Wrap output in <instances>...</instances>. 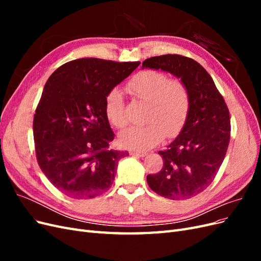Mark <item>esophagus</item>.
Returning a JSON list of instances; mask_svg holds the SVG:
<instances>
[{
    "label": "esophagus",
    "instance_id": "obj_1",
    "mask_svg": "<svg viewBox=\"0 0 261 261\" xmlns=\"http://www.w3.org/2000/svg\"><path fill=\"white\" fill-rule=\"evenodd\" d=\"M129 153L132 155H137V156H145V155H147V152H145V151H138V150H130Z\"/></svg>",
    "mask_w": 261,
    "mask_h": 261
}]
</instances>
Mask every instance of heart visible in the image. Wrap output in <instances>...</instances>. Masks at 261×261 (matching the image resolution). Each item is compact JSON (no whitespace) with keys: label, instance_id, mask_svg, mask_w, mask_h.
I'll use <instances>...</instances> for the list:
<instances>
[{"label":"heart","instance_id":"b5f03b06","mask_svg":"<svg viewBox=\"0 0 261 261\" xmlns=\"http://www.w3.org/2000/svg\"><path fill=\"white\" fill-rule=\"evenodd\" d=\"M134 98L147 102L143 126H134L120 135L125 148L145 150L152 148L164 135L174 136L183 127L191 109V94L180 80L158 70L147 69L133 76L126 85ZM105 113L108 121L117 128L127 124L124 113V100L120 90L112 89L105 100Z\"/></svg>","mask_w":261,"mask_h":261}]
</instances>
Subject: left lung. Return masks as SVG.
Here are the masks:
<instances>
[{
	"instance_id": "left-lung-1",
	"label": "left lung",
	"mask_w": 261,
	"mask_h": 261,
	"mask_svg": "<svg viewBox=\"0 0 261 261\" xmlns=\"http://www.w3.org/2000/svg\"><path fill=\"white\" fill-rule=\"evenodd\" d=\"M149 67L180 78L191 94V109L179 135L159 154L163 167L147 181L154 193L171 200H185L203 192L215 179L231 137L227 106L215 82L198 62L178 54H164L143 62Z\"/></svg>"
}]
</instances>
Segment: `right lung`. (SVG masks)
I'll list each match as a JSON object with an SVG mask.
<instances>
[{
	"instance_id": "right-lung-1",
	"label": "right lung",
	"mask_w": 261,
	"mask_h": 261,
	"mask_svg": "<svg viewBox=\"0 0 261 261\" xmlns=\"http://www.w3.org/2000/svg\"><path fill=\"white\" fill-rule=\"evenodd\" d=\"M139 64L78 59L46 82L34 116L36 156L46 178L70 198L91 199L107 192L118 161L128 155L110 149L115 135L105 100Z\"/></svg>"
}]
</instances>
